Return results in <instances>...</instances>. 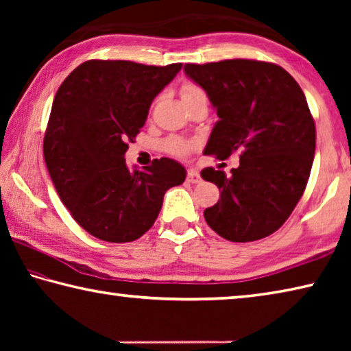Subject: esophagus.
<instances>
[{
    "instance_id": "34e87169",
    "label": "esophagus",
    "mask_w": 351,
    "mask_h": 351,
    "mask_svg": "<svg viewBox=\"0 0 351 351\" xmlns=\"http://www.w3.org/2000/svg\"><path fill=\"white\" fill-rule=\"evenodd\" d=\"M187 182H190V184H198L199 181H201V176H199V173H198V170L197 169H189L187 170Z\"/></svg>"
}]
</instances>
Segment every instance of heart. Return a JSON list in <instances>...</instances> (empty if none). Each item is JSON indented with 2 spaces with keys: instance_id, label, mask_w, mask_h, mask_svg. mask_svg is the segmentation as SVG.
<instances>
[{
  "instance_id": "heart-1",
  "label": "heart",
  "mask_w": 351,
  "mask_h": 351,
  "mask_svg": "<svg viewBox=\"0 0 351 351\" xmlns=\"http://www.w3.org/2000/svg\"><path fill=\"white\" fill-rule=\"evenodd\" d=\"M204 96L203 90L199 86L195 85V83H184L181 86V100L182 102H187L190 99ZM165 148L167 152L171 154H176V156H182V154H187L190 150H192V144L187 141L182 139H169L165 142Z\"/></svg>"
}]
</instances>
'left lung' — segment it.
Wrapping results in <instances>:
<instances>
[{"label": "left lung", "mask_w": 351, "mask_h": 351, "mask_svg": "<svg viewBox=\"0 0 351 351\" xmlns=\"http://www.w3.org/2000/svg\"><path fill=\"white\" fill-rule=\"evenodd\" d=\"M184 71L219 117L204 153L228 159L240 152L232 175L201 171L221 190L218 203L204 210L206 221L229 241L265 239L287 221L310 178L316 127L305 94L293 75L268 62L187 63Z\"/></svg>", "instance_id": "1"}]
</instances>
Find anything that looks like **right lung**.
<instances>
[{
  "instance_id": "obj_1",
  "label": "right lung",
  "mask_w": 351,
  "mask_h": 351,
  "mask_svg": "<svg viewBox=\"0 0 351 351\" xmlns=\"http://www.w3.org/2000/svg\"><path fill=\"white\" fill-rule=\"evenodd\" d=\"M181 68L88 60L58 88L43 141L45 162L62 203L99 240H138L156 221L165 192L186 180V169L173 159L130 170L123 158L153 99Z\"/></svg>"
}]
</instances>
